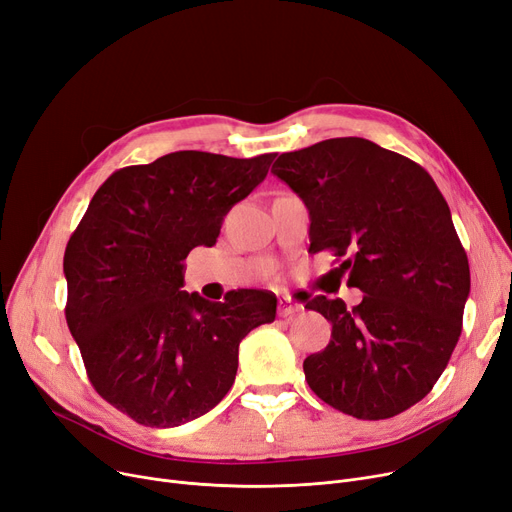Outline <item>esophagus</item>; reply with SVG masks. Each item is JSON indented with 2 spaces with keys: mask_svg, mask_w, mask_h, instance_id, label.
<instances>
[{
  "mask_svg": "<svg viewBox=\"0 0 512 512\" xmlns=\"http://www.w3.org/2000/svg\"><path fill=\"white\" fill-rule=\"evenodd\" d=\"M297 311H301V305H299V303H295L291 297H282V299L278 301V314H280L282 318L295 316Z\"/></svg>",
  "mask_w": 512,
  "mask_h": 512,
  "instance_id": "34e87169",
  "label": "esophagus"
}]
</instances>
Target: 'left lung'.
Instances as JSON below:
<instances>
[{"label":"left lung","mask_w":512,"mask_h":512,"mask_svg":"<svg viewBox=\"0 0 512 512\" xmlns=\"http://www.w3.org/2000/svg\"><path fill=\"white\" fill-rule=\"evenodd\" d=\"M272 173L309 209V253L332 251L360 305L307 301L332 324L303 362L335 410L383 420L425 397L446 370L471 291L469 259L446 198L418 163L364 138L284 152Z\"/></svg>","instance_id":"8db88e82"}]
</instances>
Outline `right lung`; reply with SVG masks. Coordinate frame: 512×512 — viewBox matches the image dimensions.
Returning a JSON list of instances; mask_svg holds the SVG:
<instances>
[{"mask_svg":"<svg viewBox=\"0 0 512 512\" xmlns=\"http://www.w3.org/2000/svg\"><path fill=\"white\" fill-rule=\"evenodd\" d=\"M276 154L180 150L115 171L64 251L66 324L90 383L144 427H177L230 391L238 345L274 322L276 295L242 288L213 303L184 286V259L213 247L221 221Z\"/></svg>","mask_w":512,"mask_h":512,"instance_id":"1","label":"right lung"}]
</instances>
